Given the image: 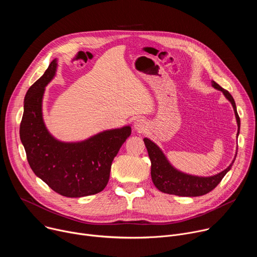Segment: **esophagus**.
I'll list each match as a JSON object with an SVG mask.
<instances>
[{
  "label": "esophagus",
  "instance_id": "1",
  "mask_svg": "<svg viewBox=\"0 0 257 257\" xmlns=\"http://www.w3.org/2000/svg\"><path fill=\"white\" fill-rule=\"evenodd\" d=\"M134 128L138 131H143L145 128H146V123L143 119H138L135 121V124H134Z\"/></svg>",
  "mask_w": 257,
  "mask_h": 257
}]
</instances>
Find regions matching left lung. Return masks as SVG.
I'll use <instances>...</instances> for the list:
<instances>
[{
	"instance_id": "1",
	"label": "left lung",
	"mask_w": 257,
	"mask_h": 257,
	"mask_svg": "<svg viewBox=\"0 0 257 257\" xmlns=\"http://www.w3.org/2000/svg\"><path fill=\"white\" fill-rule=\"evenodd\" d=\"M211 84L215 89L221 90L225 94V96L231 101L234 107V112H235V116L238 124L237 135H239L240 118L237 113L236 103L233 96L230 94L228 90L219 86L216 82L211 81ZM143 140L152 162L151 174H152L154 184L160 191L168 194L193 197V196H201L210 192L212 189H214L218 185V183L222 181L225 175L231 170L236 159L235 157L233 163L226 170L218 173L217 175L210 176V177L191 176L188 174L179 172L178 170L173 168L172 165L168 162L163 152L160 150L159 146L155 144L152 140L148 138H144Z\"/></svg>"
}]
</instances>
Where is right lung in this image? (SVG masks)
<instances>
[{
  "label": "right lung",
  "instance_id": "obj_1",
  "mask_svg": "<svg viewBox=\"0 0 257 257\" xmlns=\"http://www.w3.org/2000/svg\"><path fill=\"white\" fill-rule=\"evenodd\" d=\"M56 68L55 59L27 90L20 139L31 170L55 192L66 197L93 195L106 186L113 160L131 128L103 131L77 143L56 140L48 132L42 113L45 86L55 76Z\"/></svg>",
  "mask_w": 257,
  "mask_h": 257
}]
</instances>
